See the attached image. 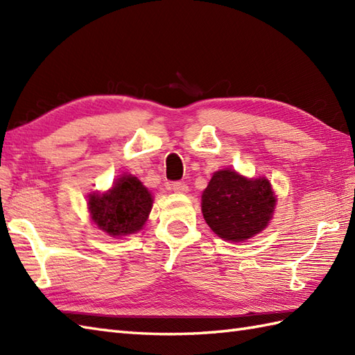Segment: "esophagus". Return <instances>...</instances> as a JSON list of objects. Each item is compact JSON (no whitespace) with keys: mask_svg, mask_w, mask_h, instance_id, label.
Instances as JSON below:
<instances>
[{"mask_svg":"<svg viewBox=\"0 0 355 355\" xmlns=\"http://www.w3.org/2000/svg\"><path fill=\"white\" fill-rule=\"evenodd\" d=\"M171 189L177 193H186L187 191H189V187H187V184L184 182H173L171 184Z\"/></svg>","mask_w":355,"mask_h":355,"instance_id":"esophagus-1","label":"esophagus"}]
</instances>
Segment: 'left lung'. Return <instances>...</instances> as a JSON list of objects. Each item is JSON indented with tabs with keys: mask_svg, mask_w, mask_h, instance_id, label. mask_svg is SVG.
<instances>
[{
	"mask_svg": "<svg viewBox=\"0 0 355 355\" xmlns=\"http://www.w3.org/2000/svg\"><path fill=\"white\" fill-rule=\"evenodd\" d=\"M275 205V193L266 178L248 180L225 169L214 173L202 192L201 210L218 236L239 243L267 227Z\"/></svg>",
	"mask_w": 355,
	"mask_h": 355,
	"instance_id": "8db88e82",
	"label": "left lung"
}]
</instances>
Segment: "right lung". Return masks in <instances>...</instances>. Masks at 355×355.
<instances>
[{
	"label": "right lung",
	"mask_w": 355,
	"mask_h": 355,
	"mask_svg": "<svg viewBox=\"0 0 355 355\" xmlns=\"http://www.w3.org/2000/svg\"><path fill=\"white\" fill-rule=\"evenodd\" d=\"M89 214L112 236L139 232L153 207V197L137 178L125 175L107 193L89 195Z\"/></svg>",
	"instance_id": "obj_1"
}]
</instances>
